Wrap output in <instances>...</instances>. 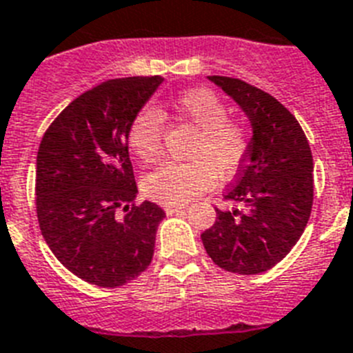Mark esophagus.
<instances>
[{"label":"esophagus","instance_id":"esophagus-1","mask_svg":"<svg viewBox=\"0 0 353 353\" xmlns=\"http://www.w3.org/2000/svg\"><path fill=\"white\" fill-rule=\"evenodd\" d=\"M185 205H165V212L168 214H179V212H185Z\"/></svg>","mask_w":353,"mask_h":353}]
</instances>
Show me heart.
I'll return each mask as SVG.
<instances>
[{
  "instance_id": "obj_1",
  "label": "heart",
  "mask_w": 353,
  "mask_h": 353,
  "mask_svg": "<svg viewBox=\"0 0 353 353\" xmlns=\"http://www.w3.org/2000/svg\"><path fill=\"white\" fill-rule=\"evenodd\" d=\"M176 121L196 130L189 145L191 162H168L142 180L148 198L165 205H182L208 191L218 179H227L240 168L247 155V131L229 121V108L216 93L194 88L180 93L171 103ZM164 117L153 108H142L131 119L128 144L142 162H157L162 150Z\"/></svg>"
}]
</instances>
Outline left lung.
Returning a JSON list of instances; mask_svg holds the SVG:
<instances>
[{"label": "left lung", "instance_id": "1", "mask_svg": "<svg viewBox=\"0 0 353 353\" xmlns=\"http://www.w3.org/2000/svg\"><path fill=\"white\" fill-rule=\"evenodd\" d=\"M247 115L252 139L240 174L225 198L240 209L220 211L202 234L218 267L260 274L290 252L308 223L314 200V160L299 122L283 104L245 81L209 75Z\"/></svg>", "mask_w": 353, "mask_h": 353}]
</instances>
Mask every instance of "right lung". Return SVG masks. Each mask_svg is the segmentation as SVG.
<instances>
[{"instance_id":"1","label":"right lung","mask_w":353,"mask_h":353,"mask_svg":"<svg viewBox=\"0 0 353 353\" xmlns=\"http://www.w3.org/2000/svg\"><path fill=\"white\" fill-rule=\"evenodd\" d=\"M164 79L124 77L79 95L46 130L36 160L41 234L77 278L122 287L151 263L165 212L135 205L128 130ZM119 210H124L122 215Z\"/></svg>"}]
</instances>
